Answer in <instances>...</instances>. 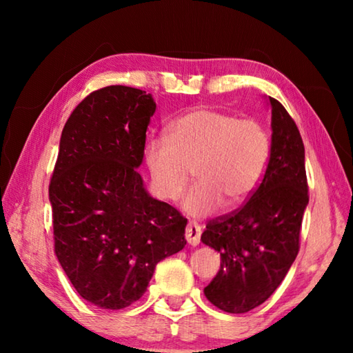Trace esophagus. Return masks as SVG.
I'll list each match as a JSON object with an SVG mask.
<instances>
[{
	"label": "esophagus",
	"mask_w": 353,
	"mask_h": 353,
	"mask_svg": "<svg viewBox=\"0 0 353 353\" xmlns=\"http://www.w3.org/2000/svg\"><path fill=\"white\" fill-rule=\"evenodd\" d=\"M201 227L198 224H193L190 223L187 225V229H185V238H187V241L191 244V246H198L201 243Z\"/></svg>",
	"instance_id": "34e87169"
}]
</instances>
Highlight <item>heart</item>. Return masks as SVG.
Returning <instances> with one entry per match:
<instances>
[{
  "label": "heart",
  "mask_w": 353,
  "mask_h": 353,
  "mask_svg": "<svg viewBox=\"0 0 353 353\" xmlns=\"http://www.w3.org/2000/svg\"><path fill=\"white\" fill-rule=\"evenodd\" d=\"M271 137L255 118H238L208 107L188 110L170 124V137L148 140L145 159L155 194L177 201L191 176L196 187L185 210L196 218L208 216L221 205L244 204L265 174Z\"/></svg>",
  "instance_id": "b5f03b06"
}]
</instances>
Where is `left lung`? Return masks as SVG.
I'll return each instance as SVG.
<instances>
[{"mask_svg":"<svg viewBox=\"0 0 353 353\" xmlns=\"http://www.w3.org/2000/svg\"><path fill=\"white\" fill-rule=\"evenodd\" d=\"M271 103V154L265 176L235 212L208 221L201 241L218 250L221 268L204 288L227 313H248L270 299L299 252L308 205L305 149L294 119Z\"/></svg>","mask_w":353,"mask_h":353,"instance_id":"1","label":"left lung"}]
</instances>
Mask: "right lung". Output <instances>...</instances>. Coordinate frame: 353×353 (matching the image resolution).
Instances as JSON below:
<instances>
[{
  "label": "right lung",
  "instance_id": "right-lung-1",
  "mask_svg": "<svg viewBox=\"0 0 353 353\" xmlns=\"http://www.w3.org/2000/svg\"><path fill=\"white\" fill-rule=\"evenodd\" d=\"M151 94L109 85L77 104L50 182L54 252L82 299L121 310L145 294L160 260L185 248V219L148 194L137 168Z\"/></svg>",
  "mask_w": 353,
  "mask_h": 353
}]
</instances>
